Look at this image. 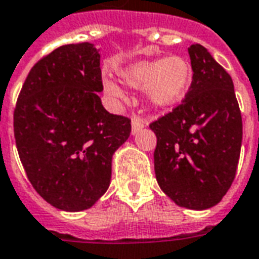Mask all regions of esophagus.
Listing matches in <instances>:
<instances>
[{
    "label": "esophagus",
    "mask_w": 259,
    "mask_h": 259,
    "mask_svg": "<svg viewBox=\"0 0 259 259\" xmlns=\"http://www.w3.org/2000/svg\"><path fill=\"white\" fill-rule=\"evenodd\" d=\"M144 126H145V121L143 118H140V116H133L132 118V134H136L138 130L143 129Z\"/></svg>",
    "instance_id": "obj_1"
}]
</instances>
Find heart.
<instances>
[{
  "instance_id": "b5f03b06",
  "label": "heart",
  "mask_w": 259,
  "mask_h": 259,
  "mask_svg": "<svg viewBox=\"0 0 259 259\" xmlns=\"http://www.w3.org/2000/svg\"><path fill=\"white\" fill-rule=\"evenodd\" d=\"M119 77L126 85L144 90V98L151 107L167 110L185 100L193 84L194 70L189 59L172 54L127 65L119 70ZM103 90L116 103L127 100L125 91L115 80L104 78Z\"/></svg>"
}]
</instances>
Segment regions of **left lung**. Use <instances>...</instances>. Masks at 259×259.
<instances>
[{
	"mask_svg": "<svg viewBox=\"0 0 259 259\" xmlns=\"http://www.w3.org/2000/svg\"><path fill=\"white\" fill-rule=\"evenodd\" d=\"M194 70L189 94L152 122L157 138L155 174L179 206L204 210L219 204L235 179L242 147V115L234 82L201 45L189 47Z\"/></svg>",
	"mask_w": 259,
	"mask_h": 259,
	"instance_id": "8db88e82",
	"label": "left lung"
}]
</instances>
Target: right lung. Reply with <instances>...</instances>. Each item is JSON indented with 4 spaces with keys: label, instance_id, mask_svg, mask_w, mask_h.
Listing matches in <instances>:
<instances>
[{
    "label": "right lung",
    "instance_id": "add662e5",
    "mask_svg": "<svg viewBox=\"0 0 259 259\" xmlns=\"http://www.w3.org/2000/svg\"><path fill=\"white\" fill-rule=\"evenodd\" d=\"M100 54L92 43L65 45L33 65L13 115L28 181L54 208L80 212L107 191L114 152L130 119L103 107Z\"/></svg>",
    "mask_w": 259,
    "mask_h": 259
}]
</instances>
